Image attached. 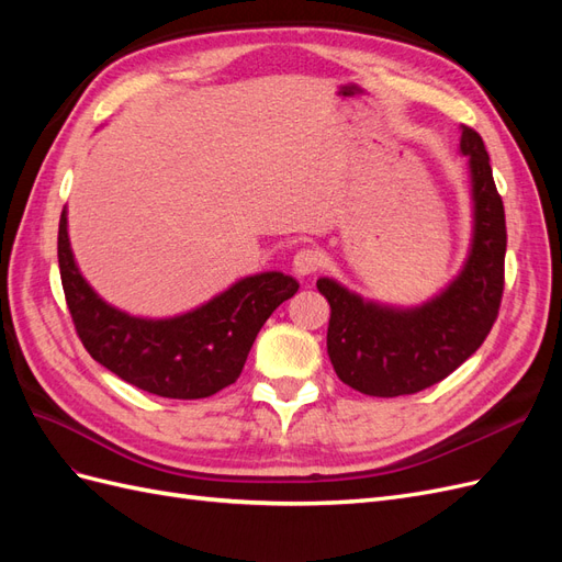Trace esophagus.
<instances>
[{
	"label": "esophagus",
	"mask_w": 562,
	"mask_h": 562,
	"mask_svg": "<svg viewBox=\"0 0 562 562\" xmlns=\"http://www.w3.org/2000/svg\"><path fill=\"white\" fill-rule=\"evenodd\" d=\"M323 265V255L316 248H300L293 258V269L300 277H310Z\"/></svg>",
	"instance_id": "34e87169"
}]
</instances>
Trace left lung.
I'll return each instance as SVG.
<instances>
[{"instance_id":"8db88e82","label":"left lung","mask_w":562,"mask_h":562,"mask_svg":"<svg viewBox=\"0 0 562 562\" xmlns=\"http://www.w3.org/2000/svg\"><path fill=\"white\" fill-rule=\"evenodd\" d=\"M473 196L469 260L443 293L415 310L366 302L333 279L316 288L330 304L328 356L337 378L368 396L394 398L438 384L479 349L499 314L504 293V203L483 138L462 126Z\"/></svg>"}]
</instances>
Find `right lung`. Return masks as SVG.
Segmentation results:
<instances>
[{
  "mask_svg": "<svg viewBox=\"0 0 562 562\" xmlns=\"http://www.w3.org/2000/svg\"><path fill=\"white\" fill-rule=\"evenodd\" d=\"M58 267L75 330L91 359L116 378L164 398H206L239 380L265 321L300 283L281 271L246 277L194 312L138 318L110 307L83 281L67 239V211L58 225Z\"/></svg>",
  "mask_w": 562,
  "mask_h": 562,
  "instance_id": "add662e5",
  "label": "right lung"
}]
</instances>
